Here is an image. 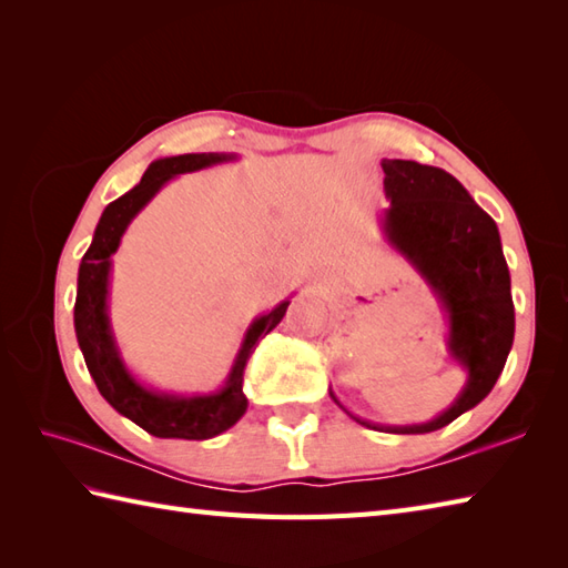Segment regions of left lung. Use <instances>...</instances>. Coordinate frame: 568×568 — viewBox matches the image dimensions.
I'll list each match as a JSON object with an SVG mask.
<instances>
[{
	"label": "left lung",
	"instance_id": "1",
	"mask_svg": "<svg viewBox=\"0 0 568 568\" xmlns=\"http://www.w3.org/2000/svg\"><path fill=\"white\" fill-rule=\"evenodd\" d=\"M381 165L390 202L381 216L383 234L439 300L449 324V356L466 371V385L442 415L422 425H376L329 395L368 429L427 434L476 407L503 373L515 336L510 271L496 222L454 175L400 159H383Z\"/></svg>",
	"mask_w": 568,
	"mask_h": 568
}]
</instances>
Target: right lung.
Returning a JSON list of instances; mask_svg holds the SVG:
<instances>
[{"label": "right lung", "mask_w": 568, "mask_h": 568, "mask_svg": "<svg viewBox=\"0 0 568 568\" xmlns=\"http://www.w3.org/2000/svg\"><path fill=\"white\" fill-rule=\"evenodd\" d=\"M226 161H236V153H183L153 161L136 187L106 204L78 271L75 334L90 376L98 383L104 400L119 415L129 417L134 425L161 439H212L244 417L248 407L244 395L246 361L261 336L281 324L287 305H291V300H283L281 305L248 324L232 371L222 388L214 393L171 395L146 388L134 378V373L126 368L122 354H119L106 300H110L112 256L122 244L126 226L159 195L168 180Z\"/></svg>", "instance_id": "1"}]
</instances>
